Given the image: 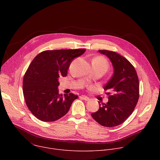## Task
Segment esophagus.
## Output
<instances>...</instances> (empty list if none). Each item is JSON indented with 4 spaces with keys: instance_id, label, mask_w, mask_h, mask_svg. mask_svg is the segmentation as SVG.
<instances>
[{
    "instance_id": "obj_1",
    "label": "esophagus",
    "mask_w": 160,
    "mask_h": 160,
    "mask_svg": "<svg viewBox=\"0 0 160 160\" xmlns=\"http://www.w3.org/2000/svg\"><path fill=\"white\" fill-rule=\"evenodd\" d=\"M80 99H83V100L86 101H89V98H88V97H87V96H80Z\"/></svg>"
}]
</instances>
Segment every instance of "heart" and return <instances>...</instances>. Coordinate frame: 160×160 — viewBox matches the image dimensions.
Returning a JSON list of instances; mask_svg holds the SVG:
<instances>
[{"label":"heart","instance_id":"obj_1","mask_svg":"<svg viewBox=\"0 0 160 160\" xmlns=\"http://www.w3.org/2000/svg\"><path fill=\"white\" fill-rule=\"evenodd\" d=\"M92 66L93 68H101L106 71L108 68V62L103 56H98L92 60Z\"/></svg>","mask_w":160,"mask_h":160}]
</instances>
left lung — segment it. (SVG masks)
<instances>
[{"label": "left lung", "mask_w": 160, "mask_h": 160, "mask_svg": "<svg viewBox=\"0 0 160 160\" xmlns=\"http://www.w3.org/2000/svg\"><path fill=\"white\" fill-rule=\"evenodd\" d=\"M107 56L114 68V73L104 87L111 89L112 94L106 104H99L98 111L91 114L100 125L106 127L118 126L133 112L139 98V82L133 66L119 54L108 50H99Z\"/></svg>", "instance_id": "1"}]
</instances>
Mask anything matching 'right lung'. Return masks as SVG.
Returning a JSON list of instances; mask_svg holds the SVG:
<instances>
[{
	"mask_svg": "<svg viewBox=\"0 0 160 160\" xmlns=\"http://www.w3.org/2000/svg\"><path fill=\"white\" fill-rule=\"evenodd\" d=\"M86 49L45 51L32 61L24 75L22 91L29 110L38 120L54 122L69 111L77 95L59 94L60 77H66L72 61Z\"/></svg>",
	"mask_w": 160,
	"mask_h": 160,
	"instance_id": "obj_1",
	"label": "right lung"
}]
</instances>
